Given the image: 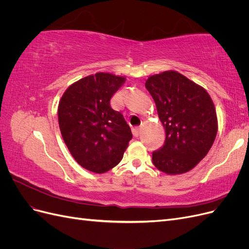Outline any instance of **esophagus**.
<instances>
[{
  "instance_id": "1",
  "label": "esophagus",
  "mask_w": 249,
  "mask_h": 249,
  "mask_svg": "<svg viewBox=\"0 0 249 249\" xmlns=\"http://www.w3.org/2000/svg\"><path fill=\"white\" fill-rule=\"evenodd\" d=\"M140 132H141V127L140 126H136V127H134V129H133V134H134L135 137H138Z\"/></svg>"
}]
</instances>
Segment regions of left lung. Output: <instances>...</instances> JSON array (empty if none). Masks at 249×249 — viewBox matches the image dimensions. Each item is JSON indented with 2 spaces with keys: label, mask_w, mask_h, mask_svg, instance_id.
<instances>
[{
  "label": "left lung",
  "mask_w": 249,
  "mask_h": 249,
  "mask_svg": "<svg viewBox=\"0 0 249 249\" xmlns=\"http://www.w3.org/2000/svg\"><path fill=\"white\" fill-rule=\"evenodd\" d=\"M145 87L166 133L164 145L153 153V163L167 175L188 172L207 156L216 138L213 101L205 88L175 71L150 76Z\"/></svg>",
  "instance_id": "obj_1"
}]
</instances>
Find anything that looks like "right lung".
I'll return each mask as SVG.
<instances>
[{
	"instance_id": "add662e5",
	"label": "right lung",
	"mask_w": 249,
	"mask_h": 249,
	"mask_svg": "<svg viewBox=\"0 0 249 249\" xmlns=\"http://www.w3.org/2000/svg\"><path fill=\"white\" fill-rule=\"evenodd\" d=\"M124 82V77L96 72L74 82L59 102L62 138L73 159L89 171L104 173L116 166L133 137L122 113L110 106Z\"/></svg>"
}]
</instances>
